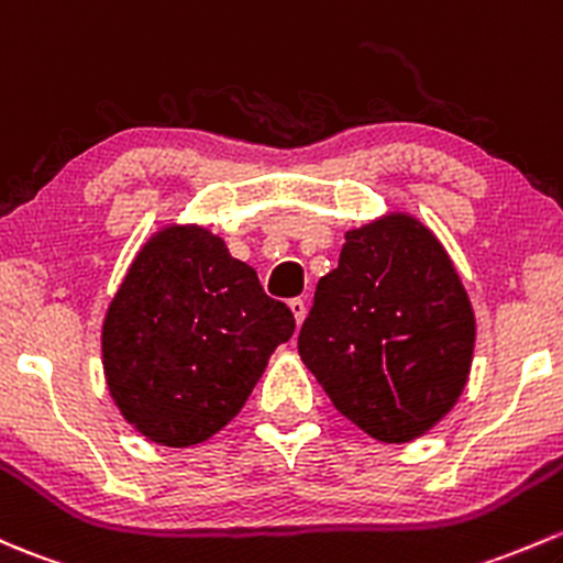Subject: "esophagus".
Instances as JSON below:
<instances>
[{"instance_id":"34e87169","label":"esophagus","mask_w":563,"mask_h":563,"mask_svg":"<svg viewBox=\"0 0 563 563\" xmlns=\"http://www.w3.org/2000/svg\"><path fill=\"white\" fill-rule=\"evenodd\" d=\"M288 307H291L294 321H297V327H301V321H305V316H307L305 299H291V301H288Z\"/></svg>"}]
</instances>
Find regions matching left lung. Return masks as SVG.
<instances>
[{"instance_id": "8db88e82", "label": "left lung", "mask_w": 563, "mask_h": 563, "mask_svg": "<svg viewBox=\"0 0 563 563\" xmlns=\"http://www.w3.org/2000/svg\"><path fill=\"white\" fill-rule=\"evenodd\" d=\"M475 312L429 227L386 212L345 232L340 264L318 280L299 356L331 405L380 442L434 429L466 386Z\"/></svg>"}]
</instances>
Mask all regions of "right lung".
Listing matches in <instances>:
<instances>
[{
  "mask_svg": "<svg viewBox=\"0 0 563 563\" xmlns=\"http://www.w3.org/2000/svg\"><path fill=\"white\" fill-rule=\"evenodd\" d=\"M294 316L253 266L199 223L158 229L129 266L102 323V364L121 416L147 440H210L251 396Z\"/></svg>",
  "mask_w": 563,
  "mask_h": 563,
  "instance_id": "right-lung-1",
  "label": "right lung"
}]
</instances>
